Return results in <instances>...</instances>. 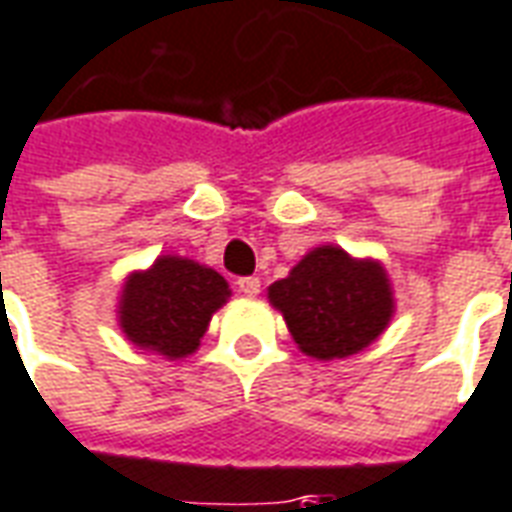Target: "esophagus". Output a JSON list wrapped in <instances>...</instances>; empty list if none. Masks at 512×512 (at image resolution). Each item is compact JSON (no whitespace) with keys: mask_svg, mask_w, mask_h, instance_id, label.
Returning <instances> with one entry per match:
<instances>
[{"mask_svg":"<svg viewBox=\"0 0 512 512\" xmlns=\"http://www.w3.org/2000/svg\"><path fill=\"white\" fill-rule=\"evenodd\" d=\"M238 291L244 293V296H257L260 293V280L257 277H241L238 280Z\"/></svg>","mask_w":512,"mask_h":512,"instance_id":"1","label":"esophagus"}]
</instances>
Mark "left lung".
I'll use <instances>...</instances> for the list:
<instances>
[{"instance_id": "obj_1", "label": "left lung", "mask_w": 512, "mask_h": 512, "mask_svg": "<svg viewBox=\"0 0 512 512\" xmlns=\"http://www.w3.org/2000/svg\"><path fill=\"white\" fill-rule=\"evenodd\" d=\"M299 349L318 360L357 355L388 327L393 296L385 268L318 246L268 288Z\"/></svg>"}]
</instances>
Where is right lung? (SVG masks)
<instances>
[{"instance_id":"1","label":"right lung","mask_w":512,"mask_h":512,"mask_svg":"<svg viewBox=\"0 0 512 512\" xmlns=\"http://www.w3.org/2000/svg\"><path fill=\"white\" fill-rule=\"evenodd\" d=\"M227 296L230 285L219 271L185 257H157L155 266L132 274L124 285L121 330L135 346L177 360L199 346Z\"/></svg>"}]
</instances>
